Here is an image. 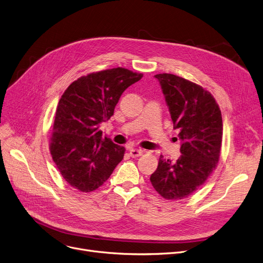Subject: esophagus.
Returning a JSON list of instances; mask_svg holds the SVG:
<instances>
[{"instance_id":"esophagus-1","label":"esophagus","mask_w":263,"mask_h":263,"mask_svg":"<svg viewBox=\"0 0 263 263\" xmlns=\"http://www.w3.org/2000/svg\"><path fill=\"white\" fill-rule=\"evenodd\" d=\"M143 153H144V151H143V149H137V148H132V149L129 151V155H130L132 157L136 158V157L141 156Z\"/></svg>"}]
</instances>
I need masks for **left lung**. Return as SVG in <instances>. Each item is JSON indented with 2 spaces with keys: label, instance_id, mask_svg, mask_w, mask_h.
<instances>
[{
  "label": "left lung",
  "instance_id": "left-lung-1",
  "mask_svg": "<svg viewBox=\"0 0 263 263\" xmlns=\"http://www.w3.org/2000/svg\"><path fill=\"white\" fill-rule=\"evenodd\" d=\"M179 132L181 156L172 162L159 157L151 182L165 199H182L203 186L217 166L222 146L220 107L209 91L174 74H156Z\"/></svg>",
  "mask_w": 263,
  "mask_h": 263
}]
</instances>
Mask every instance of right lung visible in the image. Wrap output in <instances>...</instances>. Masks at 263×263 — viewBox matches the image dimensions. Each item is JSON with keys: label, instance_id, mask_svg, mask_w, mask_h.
<instances>
[{"label": "right lung", "instance_id": "add662e5", "mask_svg": "<svg viewBox=\"0 0 263 263\" xmlns=\"http://www.w3.org/2000/svg\"><path fill=\"white\" fill-rule=\"evenodd\" d=\"M142 76L120 67L90 73L61 96L50 151L61 176L73 188L97 190L124 157L125 147L102 138L100 124L110 119L123 92Z\"/></svg>", "mask_w": 263, "mask_h": 263}]
</instances>
